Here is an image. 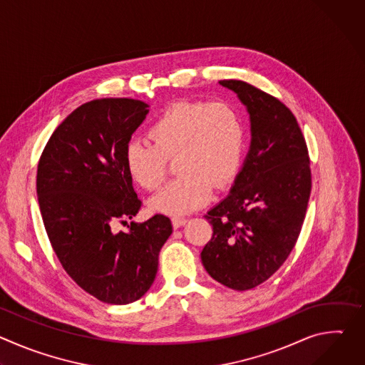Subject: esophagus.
Returning a JSON list of instances; mask_svg holds the SVG:
<instances>
[{
    "label": "esophagus",
    "instance_id": "34e87169",
    "mask_svg": "<svg viewBox=\"0 0 365 365\" xmlns=\"http://www.w3.org/2000/svg\"><path fill=\"white\" fill-rule=\"evenodd\" d=\"M186 222H187V220H186V218H180V217H175V218H172V224H173V228H175V230L182 228Z\"/></svg>",
    "mask_w": 365,
    "mask_h": 365
}]
</instances>
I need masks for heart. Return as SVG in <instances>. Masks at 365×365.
<instances>
[{
	"label": "heart",
	"mask_w": 365,
	"mask_h": 365,
	"mask_svg": "<svg viewBox=\"0 0 365 365\" xmlns=\"http://www.w3.org/2000/svg\"><path fill=\"white\" fill-rule=\"evenodd\" d=\"M153 144L130 141L124 165L140 187L158 190L175 160L180 175L150 200L154 212L186 215L207 202L237 175L245 141L240 111L227 101H182L169 107L148 130Z\"/></svg>",
	"instance_id": "1"
}]
</instances>
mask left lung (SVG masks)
Listing matches in <instances>:
<instances>
[{
  "mask_svg": "<svg viewBox=\"0 0 365 365\" xmlns=\"http://www.w3.org/2000/svg\"><path fill=\"white\" fill-rule=\"evenodd\" d=\"M220 83L247 107L251 144L228 196L205 215L214 234L200 258L212 279L242 292L272 277L292 252L310 196V162L283 102L242 81Z\"/></svg>",
  "mask_w": 365,
  "mask_h": 365,
  "instance_id": "obj_1",
  "label": "left lung"
}]
</instances>
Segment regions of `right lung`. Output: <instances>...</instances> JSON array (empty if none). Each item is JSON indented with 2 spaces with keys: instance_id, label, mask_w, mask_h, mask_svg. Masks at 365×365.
I'll return each instance as SVG.
<instances>
[{
  "instance_id": "obj_1",
  "label": "right lung",
  "mask_w": 365,
  "mask_h": 365,
  "mask_svg": "<svg viewBox=\"0 0 365 365\" xmlns=\"http://www.w3.org/2000/svg\"><path fill=\"white\" fill-rule=\"evenodd\" d=\"M148 114L131 98H102L69 114L48 138L37 166L43 224L65 272L101 302L127 304L150 289L159 252L172 222L154 215L145 222L114 225L137 215L124 151Z\"/></svg>"
}]
</instances>
